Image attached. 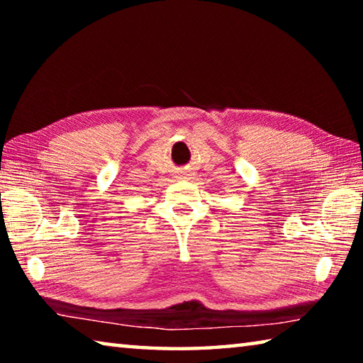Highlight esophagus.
Segmentation results:
<instances>
[{
    "label": "esophagus",
    "mask_w": 363,
    "mask_h": 363,
    "mask_svg": "<svg viewBox=\"0 0 363 363\" xmlns=\"http://www.w3.org/2000/svg\"><path fill=\"white\" fill-rule=\"evenodd\" d=\"M190 174V171H181V177H187Z\"/></svg>",
    "instance_id": "1"
}]
</instances>
